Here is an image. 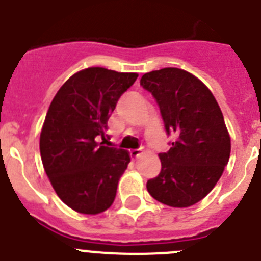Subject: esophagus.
Segmentation results:
<instances>
[{
	"label": "esophagus",
	"mask_w": 261,
	"mask_h": 261,
	"mask_svg": "<svg viewBox=\"0 0 261 261\" xmlns=\"http://www.w3.org/2000/svg\"><path fill=\"white\" fill-rule=\"evenodd\" d=\"M129 154H130V158L132 159H137L142 153H141V149H135V150L129 151Z\"/></svg>",
	"instance_id": "obj_1"
}]
</instances>
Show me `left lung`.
<instances>
[{
	"instance_id": "obj_1",
	"label": "left lung",
	"mask_w": 261,
	"mask_h": 261,
	"mask_svg": "<svg viewBox=\"0 0 261 261\" xmlns=\"http://www.w3.org/2000/svg\"><path fill=\"white\" fill-rule=\"evenodd\" d=\"M140 85L159 106L167 135H175L167 153L159 154L162 168L147 180L156 201L187 208L208 195L230 158V136L222 111L199 78L177 68L153 70Z\"/></svg>"
}]
</instances>
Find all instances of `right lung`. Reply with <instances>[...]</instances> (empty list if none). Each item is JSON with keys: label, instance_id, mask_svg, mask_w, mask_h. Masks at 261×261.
<instances>
[{"label": "right lung", "instance_id": "right-lung-1", "mask_svg": "<svg viewBox=\"0 0 261 261\" xmlns=\"http://www.w3.org/2000/svg\"><path fill=\"white\" fill-rule=\"evenodd\" d=\"M137 77L84 69L60 87L48 108L40 133L41 162L57 196L78 213H102L114 202L130 155L99 140H105L117 100Z\"/></svg>", "mask_w": 261, "mask_h": 261}]
</instances>
